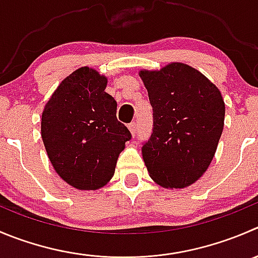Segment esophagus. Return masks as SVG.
<instances>
[{
	"instance_id": "obj_1",
	"label": "esophagus",
	"mask_w": 258,
	"mask_h": 258,
	"mask_svg": "<svg viewBox=\"0 0 258 258\" xmlns=\"http://www.w3.org/2000/svg\"><path fill=\"white\" fill-rule=\"evenodd\" d=\"M128 130H130V131H131L132 136H136V132H137L136 122H131V123L128 124Z\"/></svg>"
}]
</instances>
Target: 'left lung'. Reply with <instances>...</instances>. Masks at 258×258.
<instances>
[{"instance_id": "obj_1", "label": "left lung", "mask_w": 258, "mask_h": 258, "mask_svg": "<svg viewBox=\"0 0 258 258\" xmlns=\"http://www.w3.org/2000/svg\"><path fill=\"white\" fill-rule=\"evenodd\" d=\"M152 106V132L142 144L150 176L170 189L189 186L208 169L224 124L221 92L201 72L171 62L140 72Z\"/></svg>"}]
</instances>
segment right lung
<instances>
[{
  "label": "right lung",
  "mask_w": 258,
  "mask_h": 258,
  "mask_svg": "<svg viewBox=\"0 0 258 258\" xmlns=\"http://www.w3.org/2000/svg\"><path fill=\"white\" fill-rule=\"evenodd\" d=\"M106 86V77L79 68L60 83L42 112L41 137L50 162L77 189L106 185L132 137L117 119V102Z\"/></svg>",
  "instance_id": "obj_1"
}]
</instances>
